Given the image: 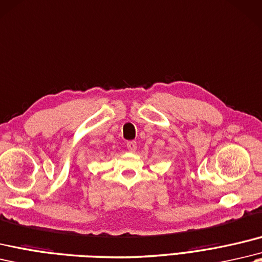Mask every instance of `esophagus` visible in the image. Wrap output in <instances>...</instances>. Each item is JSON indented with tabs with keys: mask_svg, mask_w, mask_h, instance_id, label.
I'll use <instances>...</instances> for the list:
<instances>
[{
	"mask_svg": "<svg viewBox=\"0 0 262 262\" xmlns=\"http://www.w3.org/2000/svg\"><path fill=\"white\" fill-rule=\"evenodd\" d=\"M126 146H127V148H128V150L132 151V153L137 149V144H136V142H134V141L128 142L126 144Z\"/></svg>",
	"mask_w": 262,
	"mask_h": 262,
	"instance_id": "34e87169",
	"label": "esophagus"
}]
</instances>
